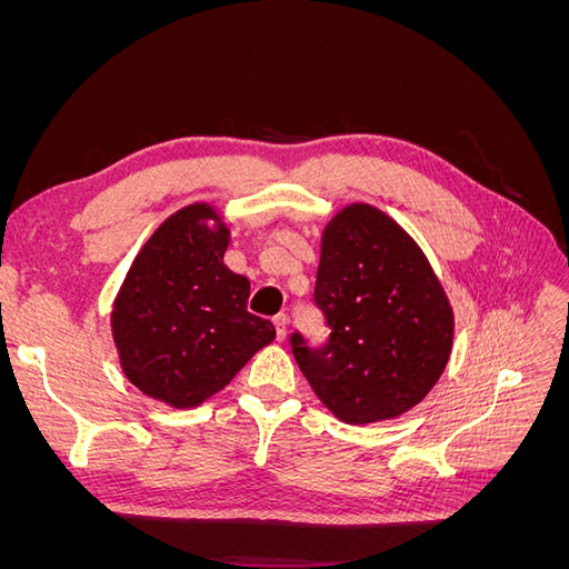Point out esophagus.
Listing matches in <instances>:
<instances>
[{"label": "esophagus", "instance_id": "esophagus-1", "mask_svg": "<svg viewBox=\"0 0 569 569\" xmlns=\"http://www.w3.org/2000/svg\"><path fill=\"white\" fill-rule=\"evenodd\" d=\"M287 327H289V318H287L284 313L274 318V330H278V339H280V341L287 339Z\"/></svg>", "mask_w": 569, "mask_h": 569}]
</instances>
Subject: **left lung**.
Returning <instances> with one entry per match:
<instances>
[{
	"label": "left lung",
	"mask_w": 569,
	"mask_h": 569,
	"mask_svg": "<svg viewBox=\"0 0 569 569\" xmlns=\"http://www.w3.org/2000/svg\"><path fill=\"white\" fill-rule=\"evenodd\" d=\"M316 303L332 327L322 349L291 335L318 399L341 422L399 418L432 391L453 349V308L399 222L349 203L320 239Z\"/></svg>",
	"instance_id": "left-lung-1"
}]
</instances>
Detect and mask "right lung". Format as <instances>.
<instances>
[{"label": "right lung", "mask_w": 569, "mask_h": 569, "mask_svg": "<svg viewBox=\"0 0 569 569\" xmlns=\"http://www.w3.org/2000/svg\"><path fill=\"white\" fill-rule=\"evenodd\" d=\"M228 244L216 206L189 203L153 230L118 289L120 368L151 399L197 408L274 339V325L247 311L249 280L222 263Z\"/></svg>", "instance_id": "1"}]
</instances>
